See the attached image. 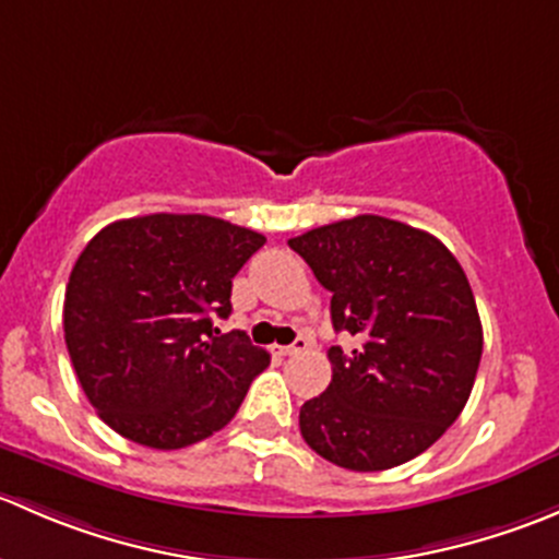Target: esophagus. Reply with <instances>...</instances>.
<instances>
[{
	"label": "esophagus",
	"mask_w": 559,
	"mask_h": 559,
	"mask_svg": "<svg viewBox=\"0 0 559 559\" xmlns=\"http://www.w3.org/2000/svg\"><path fill=\"white\" fill-rule=\"evenodd\" d=\"M275 352L281 354V357H295V354H302L308 348V337H297L295 343H292V346H273Z\"/></svg>",
	"instance_id": "1"
}]
</instances>
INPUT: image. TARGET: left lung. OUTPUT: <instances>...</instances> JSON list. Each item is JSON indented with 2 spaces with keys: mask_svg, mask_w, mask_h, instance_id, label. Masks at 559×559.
<instances>
[{
  "mask_svg": "<svg viewBox=\"0 0 559 559\" xmlns=\"http://www.w3.org/2000/svg\"><path fill=\"white\" fill-rule=\"evenodd\" d=\"M289 246L332 295L335 332L359 341L326 352L332 381L300 408L316 454L346 471H386L432 447L471 397L481 319L465 270L430 233L354 216Z\"/></svg>",
  "mask_w": 559,
  "mask_h": 559,
  "instance_id": "8db88e82",
  "label": "left lung"
}]
</instances>
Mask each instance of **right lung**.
I'll return each instance as SVG.
<instances>
[{
    "label": "right lung",
    "instance_id": "add662e5",
    "mask_svg": "<svg viewBox=\"0 0 559 559\" xmlns=\"http://www.w3.org/2000/svg\"><path fill=\"white\" fill-rule=\"evenodd\" d=\"M262 246L202 213L123 218L88 240L67 284L64 341L107 427L170 452L233 421L270 354L211 316L233 313V278Z\"/></svg>",
    "mask_w": 559,
    "mask_h": 559
}]
</instances>
